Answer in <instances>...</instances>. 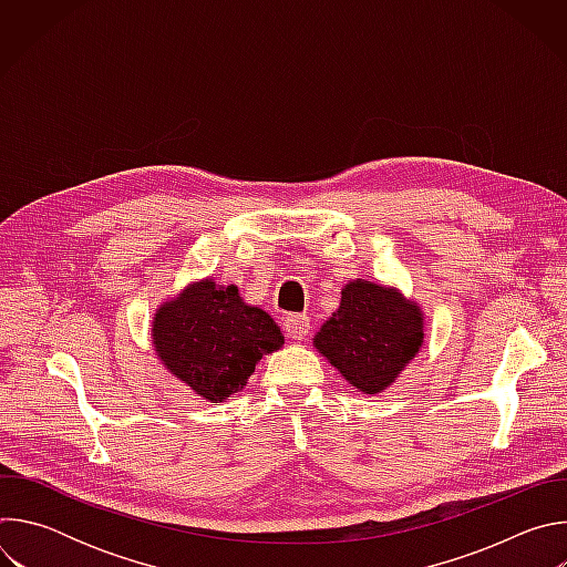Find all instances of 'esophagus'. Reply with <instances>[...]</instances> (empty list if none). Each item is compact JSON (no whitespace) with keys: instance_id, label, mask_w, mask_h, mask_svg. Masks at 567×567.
Masks as SVG:
<instances>
[{"instance_id":"34e87169","label":"esophagus","mask_w":567,"mask_h":567,"mask_svg":"<svg viewBox=\"0 0 567 567\" xmlns=\"http://www.w3.org/2000/svg\"><path fill=\"white\" fill-rule=\"evenodd\" d=\"M285 332L291 341H302L309 334V316L307 313H289L285 318Z\"/></svg>"}]
</instances>
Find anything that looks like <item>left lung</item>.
Segmentation results:
<instances>
[{
	"label": "left lung",
	"instance_id": "8db88e82",
	"mask_svg": "<svg viewBox=\"0 0 567 567\" xmlns=\"http://www.w3.org/2000/svg\"><path fill=\"white\" fill-rule=\"evenodd\" d=\"M424 311L396 287L350 280L339 309L322 322L313 348L363 394L394 383L424 346Z\"/></svg>",
	"mask_w": 567,
	"mask_h": 567
}]
</instances>
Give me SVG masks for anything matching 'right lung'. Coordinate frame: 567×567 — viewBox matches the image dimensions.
Wrapping results in <instances>:
<instances>
[{"label": "right lung", "instance_id": "obj_1", "mask_svg": "<svg viewBox=\"0 0 567 567\" xmlns=\"http://www.w3.org/2000/svg\"><path fill=\"white\" fill-rule=\"evenodd\" d=\"M282 343L280 328L265 309L245 302L235 285H217L213 278L161 302L152 318L158 361L210 403L245 388L258 361Z\"/></svg>", "mask_w": 567, "mask_h": 567}]
</instances>
